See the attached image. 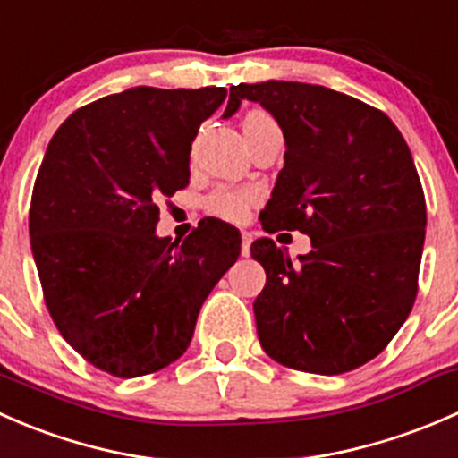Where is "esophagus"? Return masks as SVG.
<instances>
[{
    "instance_id": "34e87169",
    "label": "esophagus",
    "mask_w": 458,
    "mask_h": 458,
    "mask_svg": "<svg viewBox=\"0 0 458 458\" xmlns=\"http://www.w3.org/2000/svg\"><path fill=\"white\" fill-rule=\"evenodd\" d=\"M250 242H252V234L248 233V230H243L242 233V255L243 257L250 255Z\"/></svg>"
}]
</instances>
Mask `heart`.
Instances as JSON below:
<instances>
[{"label": "heart", "mask_w": 458, "mask_h": 458, "mask_svg": "<svg viewBox=\"0 0 458 458\" xmlns=\"http://www.w3.org/2000/svg\"><path fill=\"white\" fill-rule=\"evenodd\" d=\"M242 131L246 135V141L255 143L261 140L263 135L272 131H279L275 123V119L266 113V110L250 108L242 114ZM252 203H255V192L246 191V188H230L221 186L215 192H210L206 199V210L210 215L219 216L225 221H243L250 212Z\"/></svg>", "instance_id": "b5f03b06"}]
</instances>
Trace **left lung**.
I'll return each mask as SVG.
<instances>
[{
	"mask_svg": "<svg viewBox=\"0 0 458 458\" xmlns=\"http://www.w3.org/2000/svg\"><path fill=\"white\" fill-rule=\"evenodd\" d=\"M242 99L259 101L285 137L263 230H299L312 243L299 261L270 237L250 246L266 270L252 303L261 348L301 372L361 368L386 350L419 293L426 197L408 143L386 113L326 86H233L224 117Z\"/></svg>",
	"mask_w": 458,
	"mask_h": 458,
	"instance_id": "obj_1",
	"label": "left lung"
}]
</instances>
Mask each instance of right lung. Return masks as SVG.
<instances>
[{"mask_svg":"<svg viewBox=\"0 0 458 458\" xmlns=\"http://www.w3.org/2000/svg\"><path fill=\"white\" fill-rule=\"evenodd\" d=\"M228 90L137 86L75 110L46 148L29 230L59 335L99 370L143 377L191 345L203 301L242 252V234L199 221L155 234L159 203L188 186L191 146Z\"/></svg>","mask_w":458,"mask_h":458,"instance_id":"add662e5","label":"right lung"}]
</instances>
